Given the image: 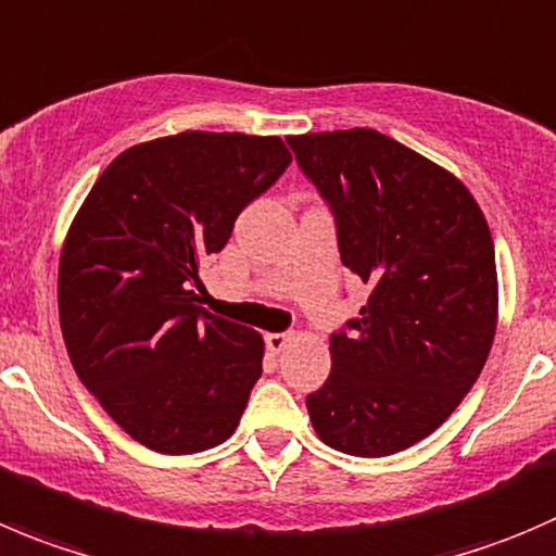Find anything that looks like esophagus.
I'll list each match as a JSON object with an SVG mask.
<instances>
[{"instance_id": "obj_1", "label": "esophagus", "mask_w": 556, "mask_h": 556, "mask_svg": "<svg viewBox=\"0 0 556 556\" xmlns=\"http://www.w3.org/2000/svg\"><path fill=\"white\" fill-rule=\"evenodd\" d=\"M290 342V333L282 331V333H266V348L271 350V353H279V350L288 348Z\"/></svg>"}]
</instances>
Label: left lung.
<instances>
[{
	"label": "left lung",
	"instance_id": "1",
	"mask_svg": "<svg viewBox=\"0 0 556 556\" xmlns=\"http://www.w3.org/2000/svg\"><path fill=\"white\" fill-rule=\"evenodd\" d=\"M369 288L331 333V375L306 396L317 438L350 456L409 448L465 399L497 328L489 225L456 176L377 129L290 135Z\"/></svg>",
	"mask_w": 556,
	"mask_h": 556
}]
</instances>
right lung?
<instances>
[{"instance_id":"right-lung-1","label":"right lung","mask_w":556,"mask_h":556,"mask_svg":"<svg viewBox=\"0 0 556 556\" xmlns=\"http://www.w3.org/2000/svg\"><path fill=\"white\" fill-rule=\"evenodd\" d=\"M288 165L277 135H168L118 154L70 225L59 261L70 361L147 448L198 454L239 427L263 339L198 304L201 268Z\"/></svg>"}]
</instances>
